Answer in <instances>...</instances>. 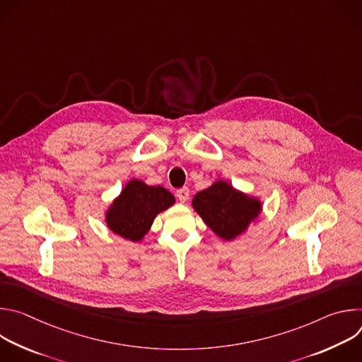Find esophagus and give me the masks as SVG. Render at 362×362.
Masks as SVG:
<instances>
[{"instance_id": "1", "label": "esophagus", "mask_w": 362, "mask_h": 362, "mask_svg": "<svg viewBox=\"0 0 362 362\" xmlns=\"http://www.w3.org/2000/svg\"><path fill=\"white\" fill-rule=\"evenodd\" d=\"M176 196H177V199H179L182 203H185V202L189 199V189H187V187L179 189V190L176 192Z\"/></svg>"}]
</instances>
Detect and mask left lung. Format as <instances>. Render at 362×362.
I'll return each mask as SVG.
<instances>
[{
  "mask_svg": "<svg viewBox=\"0 0 362 362\" xmlns=\"http://www.w3.org/2000/svg\"><path fill=\"white\" fill-rule=\"evenodd\" d=\"M192 206L203 222L225 240L242 235L262 211L259 199L236 190L225 180L197 192Z\"/></svg>",
  "mask_w": 362,
  "mask_h": 362,
  "instance_id": "obj_1",
  "label": "left lung"
}]
</instances>
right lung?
Listing matches in <instances>:
<instances>
[{"label": "right lung", "mask_w": 362, "mask_h": 362, "mask_svg": "<svg viewBox=\"0 0 362 362\" xmlns=\"http://www.w3.org/2000/svg\"><path fill=\"white\" fill-rule=\"evenodd\" d=\"M175 203V196L162 186H148L132 179L113 200L106 212V223L112 232L140 242L148 232L154 218Z\"/></svg>", "instance_id": "add662e5"}]
</instances>
